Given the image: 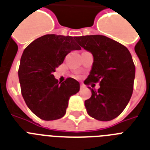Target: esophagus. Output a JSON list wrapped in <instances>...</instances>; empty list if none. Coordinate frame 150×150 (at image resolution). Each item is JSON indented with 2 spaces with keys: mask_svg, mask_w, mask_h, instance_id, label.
Instances as JSON below:
<instances>
[{
  "mask_svg": "<svg viewBox=\"0 0 150 150\" xmlns=\"http://www.w3.org/2000/svg\"><path fill=\"white\" fill-rule=\"evenodd\" d=\"M86 88V86H85L83 83L80 84V88H81V89H82V88Z\"/></svg>",
  "mask_w": 150,
  "mask_h": 150,
  "instance_id": "1",
  "label": "esophagus"
}]
</instances>
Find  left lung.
Listing matches in <instances>:
<instances>
[{"label": "left lung", "instance_id": "left-lung-1", "mask_svg": "<svg viewBox=\"0 0 150 150\" xmlns=\"http://www.w3.org/2000/svg\"><path fill=\"white\" fill-rule=\"evenodd\" d=\"M77 41L93 55L90 75L84 83L99 82L85 101L88 114L99 121H110L119 116L129 102L133 91L136 68L127 47L103 35H86Z\"/></svg>", "mask_w": 150, "mask_h": 150}]
</instances>
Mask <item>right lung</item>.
Returning <instances> with one entry per match:
<instances>
[{
	"mask_svg": "<svg viewBox=\"0 0 150 150\" xmlns=\"http://www.w3.org/2000/svg\"><path fill=\"white\" fill-rule=\"evenodd\" d=\"M77 37L45 35L24 49L18 69L21 94L29 109L40 119L63 117L70 96L79 91V81L68 78L58 83L52 72L72 50L81 49Z\"/></svg>",
	"mask_w": 150,
	"mask_h": 150,
	"instance_id": "right-lung-1",
	"label": "right lung"
}]
</instances>
